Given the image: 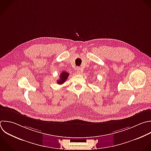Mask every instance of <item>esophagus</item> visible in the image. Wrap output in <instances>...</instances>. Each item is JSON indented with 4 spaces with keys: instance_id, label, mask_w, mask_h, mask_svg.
I'll return each mask as SVG.
<instances>
[{
    "instance_id": "34e87169",
    "label": "esophagus",
    "mask_w": 151,
    "mask_h": 151,
    "mask_svg": "<svg viewBox=\"0 0 151 151\" xmlns=\"http://www.w3.org/2000/svg\"><path fill=\"white\" fill-rule=\"evenodd\" d=\"M76 71L78 74H81V69L80 67H77L76 68Z\"/></svg>"
}]
</instances>
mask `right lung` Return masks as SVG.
Here are the masks:
<instances>
[{
    "mask_svg": "<svg viewBox=\"0 0 151 151\" xmlns=\"http://www.w3.org/2000/svg\"><path fill=\"white\" fill-rule=\"evenodd\" d=\"M68 76H69V74L67 72L63 71L60 76V79L57 80V83L58 84H63L67 80Z\"/></svg>",
    "mask_w": 151,
    "mask_h": 151,
    "instance_id": "right-lung-1",
    "label": "right lung"
}]
</instances>
